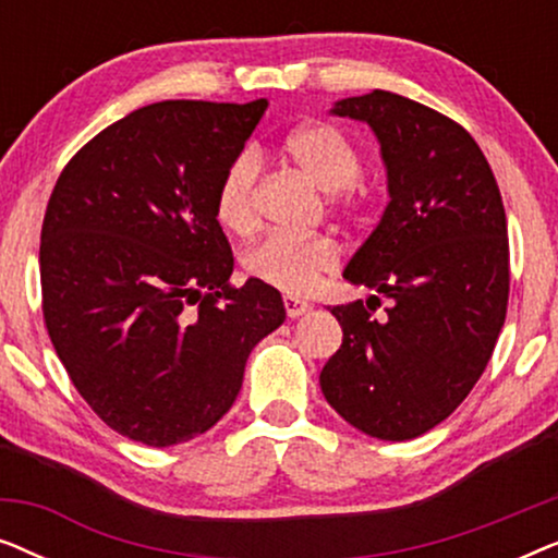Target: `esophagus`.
Masks as SVG:
<instances>
[{"instance_id":"esophagus-1","label":"esophagus","mask_w":558,"mask_h":558,"mask_svg":"<svg viewBox=\"0 0 558 558\" xmlns=\"http://www.w3.org/2000/svg\"><path fill=\"white\" fill-rule=\"evenodd\" d=\"M284 310L289 317H300L312 310V304L307 300H300V296H284Z\"/></svg>"}]
</instances>
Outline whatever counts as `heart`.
Masks as SVG:
<instances>
[{
    "instance_id": "1",
    "label": "heart",
    "mask_w": 558,
    "mask_h": 558,
    "mask_svg": "<svg viewBox=\"0 0 558 558\" xmlns=\"http://www.w3.org/2000/svg\"><path fill=\"white\" fill-rule=\"evenodd\" d=\"M287 157L327 193V203L342 213L363 208V157L361 149L338 126L304 124L284 142ZM262 174V155L254 147L241 149L226 165L216 190L218 223L235 235L256 228V185ZM246 277L279 289L289 296L310 294L327 271L340 264V248L332 235H287L271 233L243 254Z\"/></svg>"
}]
</instances>
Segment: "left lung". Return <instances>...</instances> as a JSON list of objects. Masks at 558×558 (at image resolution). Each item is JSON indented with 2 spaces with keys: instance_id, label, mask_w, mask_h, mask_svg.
<instances>
[{
  "instance_id": "obj_1",
  "label": "left lung",
  "mask_w": 558,
  "mask_h": 558,
  "mask_svg": "<svg viewBox=\"0 0 558 558\" xmlns=\"http://www.w3.org/2000/svg\"><path fill=\"white\" fill-rule=\"evenodd\" d=\"M388 172L384 218L342 271L371 300L338 304L342 345L319 373L330 407L371 437L429 432L468 399L506 323L508 223L495 174L464 126L391 90L342 98ZM386 295L387 315H372Z\"/></svg>"
}]
</instances>
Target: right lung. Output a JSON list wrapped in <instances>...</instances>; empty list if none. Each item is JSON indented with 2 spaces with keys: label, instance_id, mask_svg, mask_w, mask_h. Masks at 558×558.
I'll return each instance as SVG.
<instances>
[{
  "label": "right lung",
  "instance_id": "obj_1",
  "mask_svg": "<svg viewBox=\"0 0 558 558\" xmlns=\"http://www.w3.org/2000/svg\"><path fill=\"white\" fill-rule=\"evenodd\" d=\"M266 109V98L149 104L83 144L52 187L45 327L121 437L172 447L208 432L233 407L251 350L284 323L277 289L231 284L216 218L220 174Z\"/></svg>",
  "mask_w": 558,
  "mask_h": 558
}]
</instances>
